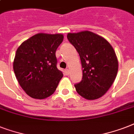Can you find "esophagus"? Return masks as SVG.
Returning a JSON list of instances; mask_svg holds the SVG:
<instances>
[{"instance_id": "34e87169", "label": "esophagus", "mask_w": 134, "mask_h": 134, "mask_svg": "<svg viewBox=\"0 0 134 134\" xmlns=\"http://www.w3.org/2000/svg\"><path fill=\"white\" fill-rule=\"evenodd\" d=\"M65 74H66V75H69V69H65Z\"/></svg>"}]
</instances>
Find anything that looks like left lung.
<instances>
[{
    "label": "left lung",
    "mask_w": 134,
    "mask_h": 134,
    "mask_svg": "<svg viewBox=\"0 0 134 134\" xmlns=\"http://www.w3.org/2000/svg\"><path fill=\"white\" fill-rule=\"evenodd\" d=\"M67 39L79 53L83 68V78L74 85L76 90L88 100L101 97L112 86L118 70L113 48L102 37L90 31L68 33Z\"/></svg>",
    "instance_id": "1"
}]
</instances>
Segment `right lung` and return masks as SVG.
Masks as SVG:
<instances>
[{"instance_id": "right-lung-1", "label": "right lung", "mask_w": 134, "mask_h": 134, "mask_svg": "<svg viewBox=\"0 0 134 134\" xmlns=\"http://www.w3.org/2000/svg\"><path fill=\"white\" fill-rule=\"evenodd\" d=\"M63 40L61 34L39 33L17 48L13 68L19 83L31 97L42 99L52 94L63 78L57 68L55 51Z\"/></svg>"}]
</instances>
